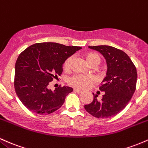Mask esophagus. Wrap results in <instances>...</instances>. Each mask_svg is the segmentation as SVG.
<instances>
[{"label": "esophagus", "instance_id": "1", "mask_svg": "<svg viewBox=\"0 0 148 148\" xmlns=\"http://www.w3.org/2000/svg\"><path fill=\"white\" fill-rule=\"evenodd\" d=\"M74 92L78 93V94H80V93L82 92V91L80 90V89H74Z\"/></svg>", "mask_w": 148, "mask_h": 148}]
</instances>
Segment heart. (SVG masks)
<instances>
[{
	"mask_svg": "<svg viewBox=\"0 0 148 148\" xmlns=\"http://www.w3.org/2000/svg\"><path fill=\"white\" fill-rule=\"evenodd\" d=\"M85 59L90 66H98L101 61L100 55L97 53L89 52L85 54ZM73 60V56H71L68 58L64 64V69H69L71 67V63ZM95 78L92 75H75L69 79V82L71 86L74 87L84 89L95 82Z\"/></svg>",
	"mask_w": 148,
	"mask_h": 148,
	"instance_id": "1",
	"label": "heart"
}]
</instances>
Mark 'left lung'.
Listing matches in <instances>:
<instances>
[{
	"label": "left lung",
	"instance_id": "obj_1",
	"mask_svg": "<svg viewBox=\"0 0 148 148\" xmlns=\"http://www.w3.org/2000/svg\"><path fill=\"white\" fill-rule=\"evenodd\" d=\"M105 57L108 70L99 89L105 92L101 101L93 94L91 103L84 108L97 118H108L121 112L129 103L136 90V68L129 56L122 50L108 45L89 46Z\"/></svg>",
	"mask_w": 148,
	"mask_h": 148
}]
</instances>
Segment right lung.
Returning a JSON list of instances; mask_svg holds the SVG:
<instances>
[{
    "instance_id": "1",
    "label": "right lung",
    "mask_w": 148,
    "mask_h": 148,
    "mask_svg": "<svg viewBox=\"0 0 148 148\" xmlns=\"http://www.w3.org/2000/svg\"><path fill=\"white\" fill-rule=\"evenodd\" d=\"M56 42L36 43L19 54L15 64L14 89L24 105L33 112L48 114L60 108L73 89L47 88L49 82L63 72L65 61L79 49Z\"/></svg>"
}]
</instances>
